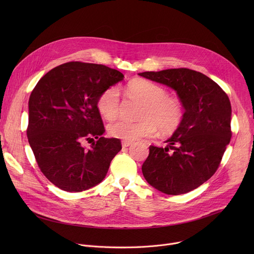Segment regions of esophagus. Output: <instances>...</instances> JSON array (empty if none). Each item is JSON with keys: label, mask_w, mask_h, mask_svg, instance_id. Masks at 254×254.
Masks as SVG:
<instances>
[{"label": "esophagus", "mask_w": 254, "mask_h": 254, "mask_svg": "<svg viewBox=\"0 0 254 254\" xmlns=\"http://www.w3.org/2000/svg\"><path fill=\"white\" fill-rule=\"evenodd\" d=\"M131 143H132L131 141H128V140H123V141H122V146H123L124 148H127V147H129V146H130Z\"/></svg>", "instance_id": "esophagus-1"}]
</instances>
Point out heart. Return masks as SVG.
<instances>
[{"label":"heart","mask_w":254,"mask_h":254,"mask_svg":"<svg viewBox=\"0 0 254 254\" xmlns=\"http://www.w3.org/2000/svg\"><path fill=\"white\" fill-rule=\"evenodd\" d=\"M129 94L142 102L136 122L117 120L108 126V132L114 137L135 140L153 134L157 127L161 132L174 131L182 122L183 106L179 99L167 96V91L158 84L146 79H134L127 87ZM120 93L115 87L105 90L97 101L99 113L107 120H113L119 112Z\"/></svg>","instance_id":"heart-1"}]
</instances>
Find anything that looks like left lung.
Listing matches in <instances>:
<instances>
[{"mask_svg": "<svg viewBox=\"0 0 254 254\" xmlns=\"http://www.w3.org/2000/svg\"><path fill=\"white\" fill-rule=\"evenodd\" d=\"M174 89L184 107L178 128L166 148L150 146L142 175L168 195L188 193L218 169L231 138V104L222 88L201 72L175 68L138 73Z\"/></svg>", "mask_w": 254, "mask_h": 254, "instance_id": "1", "label": "left lung"}]
</instances>
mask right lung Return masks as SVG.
Here are the masks:
<instances>
[{
	"label": "right lung",
	"instance_id": "right-lung-1",
	"mask_svg": "<svg viewBox=\"0 0 254 254\" xmlns=\"http://www.w3.org/2000/svg\"><path fill=\"white\" fill-rule=\"evenodd\" d=\"M124 77L105 65L68 62L47 72L33 89L28 140L41 172L61 190L96 186L122 150L119 138L102 136L97 101ZM90 140L91 148H85L83 143Z\"/></svg>",
	"mask_w": 254,
	"mask_h": 254
}]
</instances>
